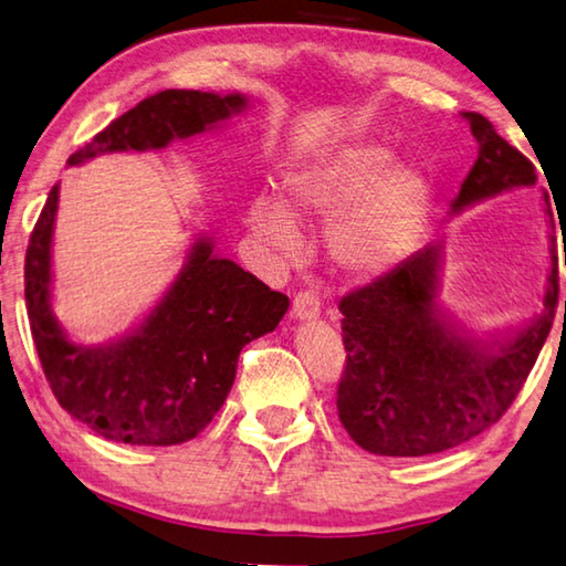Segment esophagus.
<instances>
[{
	"mask_svg": "<svg viewBox=\"0 0 566 566\" xmlns=\"http://www.w3.org/2000/svg\"><path fill=\"white\" fill-rule=\"evenodd\" d=\"M292 315L297 319H312L319 315V297L317 292L312 290H300L294 294V302H292Z\"/></svg>",
	"mask_w": 566,
	"mask_h": 566,
	"instance_id": "34e87169",
	"label": "esophagus"
}]
</instances>
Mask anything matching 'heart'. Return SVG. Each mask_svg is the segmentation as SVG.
Segmentation results:
<instances>
[{
    "label": "heart",
    "mask_w": 566,
    "mask_h": 566,
    "mask_svg": "<svg viewBox=\"0 0 566 566\" xmlns=\"http://www.w3.org/2000/svg\"><path fill=\"white\" fill-rule=\"evenodd\" d=\"M284 199L256 196L249 206L254 234L282 251L300 247L297 217L332 219L327 249L355 276H378L396 266L416 241L428 211V181L396 164L388 148L349 143L286 174Z\"/></svg>",
    "instance_id": "b5f03b06"
}]
</instances>
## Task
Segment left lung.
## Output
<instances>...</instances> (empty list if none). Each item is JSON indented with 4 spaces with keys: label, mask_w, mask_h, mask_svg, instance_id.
Instances as JSON below:
<instances>
[{
    "label": "left lung",
    "mask_w": 566,
    "mask_h": 566,
    "mask_svg": "<svg viewBox=\"0 0 566 566\" xmlns=\"http://www.w3.org/2000/svg\"><path fill=\"white\" fill-rule=\"evenodd\" d=\"M463 118L479 143V158L451 203L453 211L536 181L532 160L501 138L491 120L479 113H463ZM546 213L552 217L549 203ZM438 256L441 251L430 244L339 300L347 357L337 412L349 438L370 453H441L499 423L524 388L557 315V247L544 312L496 349L459 335L441 319Z\"/></svg>",
    "instance_id": "1"
}]
</instances>
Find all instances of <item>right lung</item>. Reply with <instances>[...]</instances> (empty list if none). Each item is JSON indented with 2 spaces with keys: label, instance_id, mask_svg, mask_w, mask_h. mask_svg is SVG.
<instances>
[{
  "label": "right lung",
  "instance_id": "1",
  "mask_svg": "<svg viewBox=\"0 0 566 566\" xmlns=\"http://www.w3.org/2000/svg\"><path fill=\"white\" fill-rule=\"evenodd\" d=\"M241 95L164 90L148 95L67 158L166 148L239 113ZM57 186L34 223L24 256V302L44 378L62 408L97 436L130 446H176L211 423L237 378L241 347L272 332L290 297L272 292L199 239L150 317L120 343L80 347L50 310V244Z\"/></svg>",
  "mask_w": 566,
  "mask_h": 566
}]
</instances>
